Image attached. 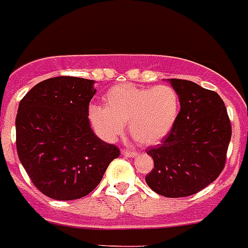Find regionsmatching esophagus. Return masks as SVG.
I'll return each instance as SVG.
<instances>
[{"label":"esophagus","mask_w":248,"mask_h":248,"mask_svg":"<svg viewBox=\"0 0 248 248\" xmlns=\"http://www.w3.org/2000/svg\"><path fill=\"white\" fill-rule=\"evenodd\" d=\"M121 155H124V157H128V158H134V157H136L138 155V153L136 152H131V151H122L121 152Z\"/></svg>","instance_id":"esophagus-1"}]
</instances>
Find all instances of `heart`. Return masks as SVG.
Here are the masks:
<instances>
[{
  "label": "heart",
  "instance_id": "1",
  "mask_svg": "<svg viewBox=\"0 0 248 248\" xmlns=\"http://www.w3.org/2000/svg\"><path fill=\"white\" fill-rule=\"evenodd\" d=\"M180 109L179 95L169 85L139 87L120 83L104 96V107L91 105L89 118L101 139L113 141L124 131L143 145L158 144L175 126Z\"/></svg>",
  "mask_w": 248,
  "mask_h": 248
}]
</instances>
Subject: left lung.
I'll return each mask as SVG.
<instances>
[{
    "label": "left lung",
    "instance_id": "1",
    "mask_svg": "<svg viewBox=\"0 0 248 248\" xmlns=\"http://www.w3.org/2000/svg\"><path fill=\"white\" fill-rule=\"evenodd\" d=\"M179 95L180 112L171 132L147 153L155 169L148 186L163 197L196 194L219 176L225 166L232 126L221 97L185 79H169Z\"/></svg>",
    "mask_w": 248,
    "mask_h": 248
}]
</instances>
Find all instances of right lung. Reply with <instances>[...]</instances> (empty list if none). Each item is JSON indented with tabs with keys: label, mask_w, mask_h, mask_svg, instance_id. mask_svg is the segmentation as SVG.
I'll use <instances>...</instances> for the list:
<instances>
[{
	"label": "right lung",
	"mask_w": 248,
	"mask_h": 248,
	"mask_svg": "<svg viewBox=\"0 0 248 248\" xmlns=\"http://www.w3.org/2000/svg\"><path fill=\"white\" fill-rule=\"evenodd\" d=\"M95 81L55 77L37 83L17 108L16 149L38 190L58 201L87 196L120 155L99 139L89 121Z\"/></svg>",
	"instance_id": "1"
}]
</instances>
